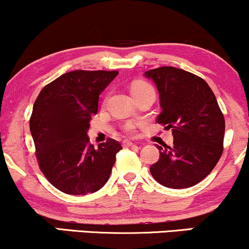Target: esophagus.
Masks as SVG:
<instances>
[{"label": "esophagus", "instance_id": "obj_1", "mask_svg": "<svg viewBox=\"0 0 249 249\" xmlns=\"http://www.w3.org/2000/svg\"><path fill=\"white\" fill-rule=\"evenodd\" d=\"M123 146L124 147H130V146H133L134 142H132L131 141H127V139H125V141H123Z\"/></svg>", "mask_w": 249, "mask_h": 249}]
</instances>
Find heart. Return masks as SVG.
Segmentation results:
<instances>
[{"mask_svg": "<svg viewBox=\"0 0 249 249\" xmlns=\"http://www.w3.org/2000/svg\"><path fill=\"white\" fill-rule=\"evenodd\" d=\"M145 91H154V90L148 83L144 81H136L132 83V85H131V93H132V96L145 92ZM130 128L131 127H128V130H130Z\"/></svg>", "mask_w": 249, "mask_h": 249, "instance_id": "b5f03b06", "label": "heart"}]
</instances>
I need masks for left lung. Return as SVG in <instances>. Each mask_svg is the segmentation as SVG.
Segmentation results:
<instances>
[{"instance_id":"1","label":"left lung","mask_w":249,"mask_h":249,"mask_svg":"<svg viewBox=\"0 0 249 249\" xmlns=\"http://www.w3.org/2000/svg\"><path fill=\"white\" fill-rule=\"evenodd\" d=\"M159 92L158 124L172 128L173 146H157L152 177L168 188H187L212 172L224 148L225 118L208 84L188 71L161 67L146 71Z\"/></svg>"}]
</instances>
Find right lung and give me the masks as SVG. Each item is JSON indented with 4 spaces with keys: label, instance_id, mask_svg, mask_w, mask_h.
Here are the masks:
<instances>
[{
    "label": "right lung",
    "instance_id": "obj_1",
    "mask_svg": "<svg viewBox=\"0 0 249 249\" xmlns=\"http://www.w3.org/2000/svg\"><path fill=\"white\" fill-rule=\"evenodd\" d=\"M117 75L118 71H70L37 97L30 118L37 160L45 178L62 192L93 193L110 178L122 145L108 138L93 147L88 131L99 95Z\"/></svg>",
    "mask_w": 249,
    "mask_h": 249
}]
</instances>
